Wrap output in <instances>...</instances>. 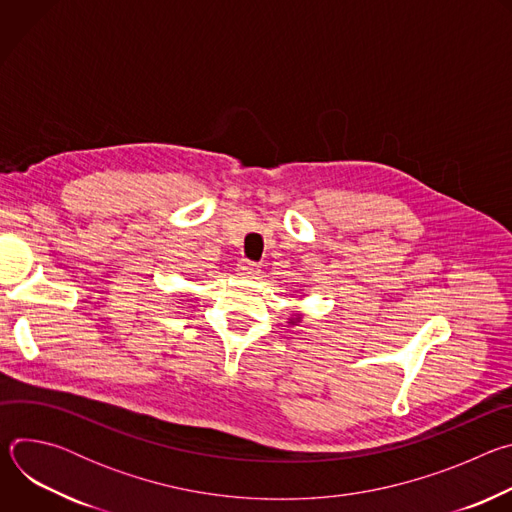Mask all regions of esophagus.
Instances as JSON below:
<instances>
[{"label": "esophagus", "instance_id": "1", "mask_svg": "<svg viewBox=\"0 0 512 512\" xmlns=\"http://www.w3.org/2000/svg\"><path fill=\"white\" fill-rule=\"evenodd\" d=\"M237 269H239V275H243L247 279H255L261 273V267L257 263H253V261H247V259H243Z\"/></svg>", "mask_w": 512, "mask_h": 512}]
</instances>
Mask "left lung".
Here are the masks:
<instances>
[{
	"label": "left lung",
	"mask_w": 512,
	"mask_h": 512,
	"mask_svg": "<svg viewBox=\"0 0 512 512\" xmlns=\"http://www.w3.org/2000/svg\"><path fill=\"white\" fill-rule=\"evenodd\" d=\"M300 322H302V318H300V316H296V318H289V324H291V326H298Z\"/></svg>",
	"instance_id": "left-lung-1"
}]
</instances>
